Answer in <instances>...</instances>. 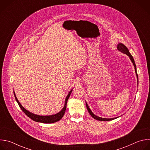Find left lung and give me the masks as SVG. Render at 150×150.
I'll return each mask as SVG.
<instances>
[{"instance_id": "8db88e82", "label": "left lung", "mask_w": 150, "mask_h": 150, "mask_svg": "<svg viewBox=\"0 0 150 150\" xmlns=\"http://www.w3.org/2000/svg\"><path fill=\"white\" fill-rule=\"evenodd\" d=\"M117 49L119 51L121 52L122 53H124V54H126L127 56H128L129 57L131 62H132L133 65H134V67L135 68V73H136V75H137V80H138V74H137V67H136V65H135V61H134V59L132 57V56L131 55V54L129 53V50H128V49L122 43H121V42H120V43H119L117 46ZM86 106H87V109L90 113V115L95 119L97 120H100V121H109V120H113L115 119H116L118 117H114V118H110V119H108V118H102V117H100L99 116H97L96 115H95L93 112L91 110V109H90L89 106L88 105L87 102H86Z\"/></svg>"}]
</instances>
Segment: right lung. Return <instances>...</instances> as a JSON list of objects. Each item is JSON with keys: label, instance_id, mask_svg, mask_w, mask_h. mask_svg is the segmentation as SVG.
Here are the masks:
<instances>
[{"label": "right lung", "instance_id": "add662e5", "mask_svg": "<svg viewBox=\"0 0 150 150\" xmlns=\"http://www.w3.org/2000/svg\"><path fill=\"white\" fill-rule=\"evenodd\" d=\"M72 90L73 89H72L69 91L68 94L67 95V97L65 98V104H64V107L63 108V109L61 110V111H60L59 113H56L55 115H50V116H40V115H37L34 114V113H31L30 112L28 111L19 102V101L17 99L16 96L15 95V91H13V94H14V96H15V100L17 101L19 106L20 107L21 109L24 112V113L28 117H29L33 120L37 122H41V123H54V122H56L60 120L62 118V117L63 116L64 114H65V111H66V109H67V102H68L69 97H70V95H71V93L72 91Z\"/></svg>", "mask_w": 150, "mask_h": 150}]
</instances>
